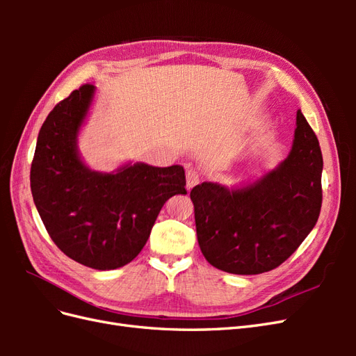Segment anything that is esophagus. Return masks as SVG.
Listing matches in <instances>:
<instances>
[{
    "label": "esophagus",
    "instance_id": "esophagus-1",
    "mask_svg": "<svg viewBox=\"0 0 356 356\" xmlns=\"http://www.w3.org/2000/svg\"><path fill=\"white\" fill-rule=\"evenodd\" d=\"M186 175H187V190H191L193 187L199 184V181H200V174H199V170H197V169H195V168H188Z\"/></svg>",
    "mask_w": 356,
    "mask_h": 356
}]
</instances>
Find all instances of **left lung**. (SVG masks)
Returning <instances> with one entry per match:
<instances>
[{"label":"left lung","instance_id":"obj_1","mask_svg":"<svg viewBox=\"0 0 356 356\" xmlns=\"http://www.w3.org/2000/svg\"><path fill=\"white\" fill-rule=\"evenodd\" d=\"M293 148L276 169L242 188L202 182L191 190L197 242L213 267L234 275L270 272L315 227L322 204V153L297 111Z\"/></svg>","mask_w":356,"mask_h":356}]
</instances>
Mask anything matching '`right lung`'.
<instances>
[{
    "mask_svg": "<svg viewBox=\"0 0 356 356\" xmlns=\"http://www.w3.org/2000/svg\"><path fill=\"white\" fill-rule=\"evenodd\" d=\"M95 86L83 84L42 123L31 165V191L42 224L59 250L83 266L113 270L141 252L165 202L187 195L179 165H124L90 170L77 149Z\"/></svg>",
    "mask_w": 356,
    "mask_h": 356,
    "instance_id": "right-lung-1",
    "label": "right lung"
}]
</instances>
